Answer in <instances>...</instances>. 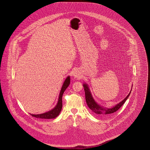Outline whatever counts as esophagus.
I'll return each mask as SVG.
<instances>
[{"instance_id":"1","label":"esophagus","mask_w":150,"mask_h":150,"mask_svg":"<svg viewBox=\"0 0 150 150\" xmlns=\"http://www.w3.org/2000/svg\"><path fill=\"white\" fill-rule=\"evenodd\" d=\"M73 76L75 79H80L81 77V73L79 72V70H76L73 73Z\"/></svg>"}]
</instances>
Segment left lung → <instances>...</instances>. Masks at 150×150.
<instances>
[{"label": "left lung", "mask_w": 150, "mask_h": 150, "mask_svg": "<svg viewBox=\"0 0 150 150\" xmlns=\"http://www.w3.org/2000/svg\"><path fill=\"white\" fill-rule=\"evenodd\" d=\"M83 86L84 88V91L86 93V102L88 106L93 112H95V114L100 116H106L117 111L120 107H121V106L124 104V103L126 102V100L128 99L132 91V90L130 91V92L127 95V96L124 100H122L121 102H120L119 103H118L114 107L108 108L106 107L101 106L95 102L93 98L92 97V95L91 94V92L89 90L88 84H84Z\"/></svg>", "instance_id": "1"}]
</instances>
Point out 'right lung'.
Listing matches in <instances>:
<instances>
[{"label":"right lung","instance_id":"1","mask_svg":"<svg viewBox=\"0 0 150 150\" xmlns=\"http://www.w3.org/2000/svg\"><path fill=\"white\" fill-rule=\"evenodd\" d=\"M70 82V76H68L64 80L63 86L61 88V90L60 91V93L59 95L58 103L55 106V107H54L53 109L43 114H30V115L32 117H34L38 118H42V119H52L57 117L60 114L62 108V95L66 89L68 87V86H69Z\"/></svg>","mask_w":150,"mask_h":150}]
</instances>
